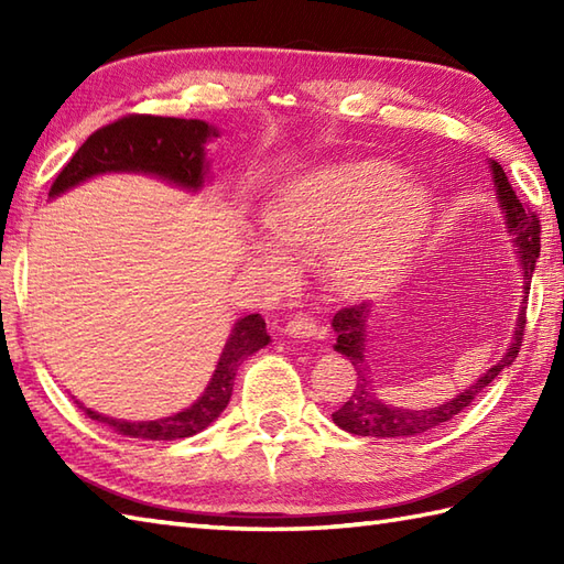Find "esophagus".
<instances>
[{"mask_svg":"<svg viewBox=\"0 0 564 564\" xmlns=\"http://www.w3.org/2000/svg\"><path fill=\"white\" fill-rule=\"evenodd\" d=\"M317 332H319L317 319L310 317V315H303V313L285 322V334H289V337H295V339L317 337Z\"/></svg>","mask_w":564,"mask_h":564,"instance_id":"esophagus-1","label":"esophagus"}]
</instances>
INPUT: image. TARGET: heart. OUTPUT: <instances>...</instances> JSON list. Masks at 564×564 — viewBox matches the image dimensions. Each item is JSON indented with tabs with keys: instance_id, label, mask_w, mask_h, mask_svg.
Instances as JSON below:
<instances>
[{
	"instance_id": "obj_1",
	"label": "heart",
	"mask_w": 564,
	"mask_h": 564,
	"mask_svg": "<svg viewBox=\"0 0 564 564\" xmlns=\"http://www.w3.org/2000/svg\"><path fill=\"white\" fill-rule=\"evenodd\" d=\"M269 239L251 242V259L271 279L291 275L283 249H325L341 285H364L398 273L434 225V198L406 182L392 162L332 164L285 182L263 208Z\"/></svg>"
}]
</instances>
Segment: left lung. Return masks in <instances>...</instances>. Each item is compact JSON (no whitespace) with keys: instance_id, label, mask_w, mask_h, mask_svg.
Segmentation results:
<instances>
[{"instance_id":"obj_1","label":"left lung","mask_w":564,"mask_h":564,"mask_svg":"<svg viewBox=\"0 0 564 564\" xmlns=\"http://www.w3.org/2000/svg\"><path fill=\"white\" fill-rule=\"evenodd\" d=\"M489 172H492L499 210L505 215L507 232L511 235L513 247H517V259L523 273V295H521L523 303L517 315V327H513V337L507 346L505 356H501L499 361L487 370V373H482L475 382H470V386L455 394V398H451L448 402L426 406V410H404V406H392L386 400H380V394L376 392V386H373V373H370V366L366 361V354H368L366 322L370 315V305L361 303V305L341 307L332 319L334 337H337L334 351H339L341 356H346V361H351L358 380L351 398L332 414V422L339 429L349 431V434H356V436H368V438H410V436L424 434V431H431L451 422L455 414H460L465 406H470V402L477 398V394H480L489 382H492L501 370L509 368L513 364V358L519 356L523 327H525V297H529V291H531V275L535 271V259L541 254V225H538L535 213L521 206V200L517 198V191L511 188L505 170H501V164L489 160Z\"/></svg>"}]
</instances>
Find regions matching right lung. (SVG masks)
Wrapping results in <instances>:
<instances>
[{"label":"right lung","instance_id":"add662e5","mask_svg":"<svg viewBox=\"0 0 564 564\" xmlns=\"http://www.w3.org/2000/svg\"><path fill=\"white\" fill-rule=\"evenodd\" d=\"M220 130L198 121V118H162V116H126L97 133L72 154L65 170L57 174L47 198H57L65 191L101 174H145L162 178V182L178 186L191 194L206 186L210 164L206 160V142L218 138ZM271 341L267 334V322L261 315H247L235 322L227 337L223 354L218 358L213 376L200 398L172 416L150 419V422H130V419H113L84 406L94 422L111 426L121 436L145 438V441H174L200 434L223 414L232 398V386L237 368L247 356L257 354Z\"/></svg>","mask_w":564,"mask_h":564}]
</instances>
